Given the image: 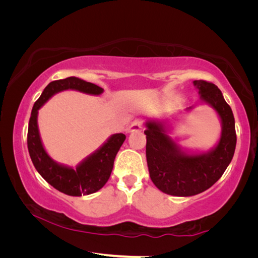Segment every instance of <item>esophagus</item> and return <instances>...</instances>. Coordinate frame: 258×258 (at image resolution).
I'll use <instances>...</instances> for the list:
<instances>
[{
    "mask_svg": "<svg viewBox=\"0 0 258 258\" xmlns=\"http://www.w3.org/2000/svg\"><path fill=\"white\" fill-rule=\"evenodd\" d=\"M143 125H142V120L141 119H135L127 130V133H132V132H138V131H142Z\"/></svg>",
    "mask_w": 258,
    "mask_h": 258,
    "instance_id": "34e87169",
    "label": "esophagus"
}]
</instances>
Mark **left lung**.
<instances>
[{
	"label": "left lung",
	"mask_w": 258,
	"mask_h": 258,
	"mask_svg": "<svg viewBox=\"0 0 258 258\" xmlns=\"http://www.w3.org/2000/svg\"><path fill=\"white\" fill-rule=\"evenodd\" d=\"M194 85L200 101L211 107L221 121L220 139L213 148L205 151L183 148L171 137L174 127L168 118L146 121V155L151 181L164 194L175 197H191L209 189L228 168L237 145L232 109L221 90L205 81H194ZM192 109L194 106L185 111Z\"/></svg>",
	"instance_id": "1"
}]
</instances>
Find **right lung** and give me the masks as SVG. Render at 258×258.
Masks as SVG:
<instances>
[{"label": "right lung", "mask_w": 258, "mask_h": 258, "mask_svg": "<svg viewBox=\"0 0 258 258\" xmlns=\"http://www.w3.org/2000/svg\"><path fill=\"white\" fill-rule=\"evenodd\" d=\"M67 90L78 91L91 95L103 93L102 87L74 76L51 82L37 101L34 103L28 124L27 146L35 168L49 184L64 195L81 197L82 195L94 194L106 184L110 177L113 160L126 137L123 133L110 135L101 147L83 159L76 168L56 163L54 159H52L43 146L37 124L38 110L54 94Z\"/></svg>", "instance_id": "add662e5"}]
</instances>
